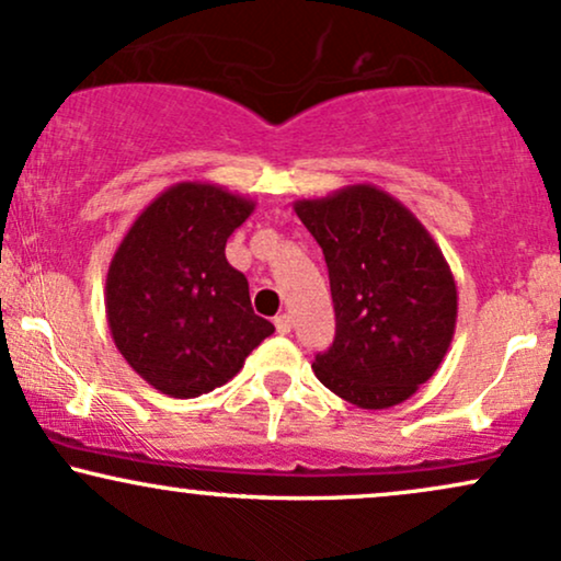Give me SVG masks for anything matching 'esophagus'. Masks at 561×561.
Wrapping results in <instances>:
<instances>
[{"instance_id": "34e87169", "label": "esophagus", "mask_w": 561, "mask_h": 561, "mask_svg": "<svg viewBox=\"0 0 561 561\" xmlns=\"http://www.w3.org/2000/svg\"><path fill=\"white\" fill-rule=\"evenodd\" d=\"M274 327L279 334H289V330H293V319H289L287 313H279V317L274 319Z\"/></svg>"}]
</instances>
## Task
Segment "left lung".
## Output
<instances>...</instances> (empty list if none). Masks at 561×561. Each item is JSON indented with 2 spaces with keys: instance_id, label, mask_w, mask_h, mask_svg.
<instances>
[{
  "instance_id": "obj_1",
  "label": "left lung",
  "mask_w": 561,
  "mask_h": 561,
  "mask_svg": "<svg viewBox=\"0 0 561 561\" xmlns=\"http://www.w3.org/2000/svg\"><path fill=\"white\" fill-rule=\"evenodd\" d=\"M295 214L324 253L334 340L313 362L319 382L358 409L414 396L448 353L459 295L437 242L375 184H353Z\"/></svg>"
}]
</instances>
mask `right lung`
I'll list each match as a JSON object with an SVG mask.
<instances>
[{"instance_id":"1","label":"right lung","mask_w":561,"mask_h":561,"mask_svg":"<svg viewBox=\"0 0 561 561\" xmlns=\"http://www.w3.org/2000/svg\"><path fill=\"white\" fill-rule=\"evenodd\" d=\"M253 210V199L218 184L179 182L141 210L115 250L107 327L126 364L163 396L221 388L274 332L224 253Z\"/></svg>"}]
</instances>
